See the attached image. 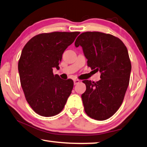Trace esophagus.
<instances>
[{
	"mask_svg": "<svg viewBox=\"0 0 147 147\" xmlns=\"http://www.w3.org/2000/svg\"><path fill=\"white\" fill-rule=\"evenodd\" d=\"M80 82V80H78V79H75V80H74V85H76L79 84V83Z\"/></svg>",
	"mask_w": 147,
	"mask_h": 147,
	"instance_id": "1",
	"label": "esophagus"
}]
</instances>
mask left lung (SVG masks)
<instances>
[{
    "mask_svg": "<svg viewBox=\"0 0 147 147\" xmlns=\"http://www.w3.org/2000/svg\"><path fill=\"white\" fill-rule=\"evenodd\" d=\"M75 46L82 47L88 66L101 73L98 82L83 81L85 112L95 120L107 119L120 107L129 86L131 63L127 49L119 38L99 32L81 34Z\"/></svg>",
    "mask_w": 147,
    "mask_h": 147,
    "instance_id": "8db88e82",
    "label": "left lung"
}]
</instances>
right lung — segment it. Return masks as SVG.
Returning <instances> with one entry per match:
<instances>
[{"label": "right lung", "mask_w": 147, "mask_h": 147, "mask_svg": "<svg viewBox=\"0 0 147 147\" xmlns=\"http://www.w3.org/2000/svg\"><path fill=\"white\" fill-rule=\"evenodd\" d=\"M80 32H54L38 34L26 44L18 61L20 84L25 97L34 111L52 117L64 107L74 87L71 79L54 75L59 69L62 54Z\"/></svg>", "instance_id": "add662e5"}]
</instances>
